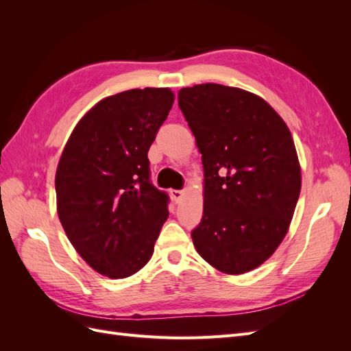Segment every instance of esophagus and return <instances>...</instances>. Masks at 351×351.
Returning <instances> with one entry per match:
<instances>
[{
  "label": "esophagus",
  "mask_w": 351,
  "mask_h": 351,
  "mask_svg": "<svg viewBox=\"0 0 351 351\" xmlns=\"http://www.w3.org/2000/svg\"><path fill=\"white\" fill-rule=\"evenodd\" d=\"M169 196H171V199L176 202V204H178V202L184 196V192L183 190H169Z\"/></svg>",
  "instance_id": "obj_1"
}]
</instances>
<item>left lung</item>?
I'll return each mask as SVG.
<instances>
[{"label": "left lung", "mask_w": 351, "mask_h": 351, "mask_svg": "<svg viewBox=\"0 0 351 351\" xmlns=\"http://www.w3.org/2000/svg\"><path fill=\"white\" fill-rule=\"evenodd\" d=\"M178 107L204 164L195 247L215 269L246 274L272 256L293 219L302 189L293 136L267 101L239 88H183Z\"/></svg>", "instance_id": "8db88e82"}]
</instances>
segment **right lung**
<instances>
[{"mask_svg":"<svg viewBox=\"0 0 351 351\" xmlns=\"http://www.w3.org/2000/svg\"><path fill=\"white\" fill-rule=\"evenodd\" d=\"M174 104L168 88L132 89L84 114L56 173L62 228L92 269L112 280L141 271L168 218V196L149 182L147 151Z\"/></svg>","mask_w":351,"mask_h":351,"instance_id":"obj_1","label":"right lung"}]
</instances>
